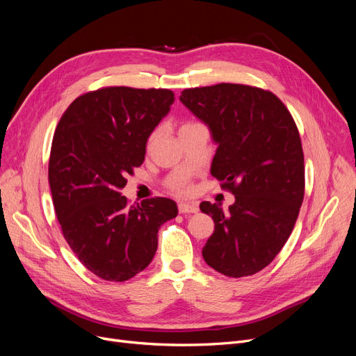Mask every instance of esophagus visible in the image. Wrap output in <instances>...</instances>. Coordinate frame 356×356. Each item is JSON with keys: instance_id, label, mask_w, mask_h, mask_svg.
Listing matches in <instances>:
<instances>
[{"instance_id": "34e87169", "label": "esophagus", "mask_w": 356, "mask_h": 356, "mask_svg": "<svg viewBox=\"0 0 356 356\" xmlns=\"http://www.w3.org/2000/svg\"><path fill=\"white\" fill-rule=\"evenodd\" d=\"M178 211L181 213H196L199 211V207H197V203L181 202V203H178Z\"/></svg>"}]
</instances>
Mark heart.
Wrapping results in <instances>:
<instances>
[{
  "instance_id": "b5f03b06",
  "label": "heart",
  "mask_w": 356,
  "mask_h": 356,
  "mask_svg": "<svg viewBox=\"0 0 356 356\" xmlns=\"http://www.w3.org/2000/svg\"><path fill=\"white\" fill-rule=\"evenodd\" d=\"M193 124H196V123H186V124L181 126V129L193 126ZM156 138H157V134H156V132H153L152 135L148 136L147 148H152V147H153V144H154V141H156ZM172 188H174V190L178 191V193H188V191H190V182H188L187 178H179V179H177L175 182H172Z\"/></svg>"
}]
</instances>
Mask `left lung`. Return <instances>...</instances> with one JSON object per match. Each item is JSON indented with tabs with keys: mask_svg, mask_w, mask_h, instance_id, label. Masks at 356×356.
I'll use <instances>...</instances> for the list:
<instances>
[{
	"mask_svg": "<svg viewBox=\"0 0 356 356\" xmlns=\"http://www.w3.org/2000/svg\"><path fill=\"white\" fill-rule=\"evenodd\" d=\"M179 99L209 126L218 144L211 174L236 199L227 212L218 203H200L215 224L202 255L225 276L255 275L282 250L303 203L297 124L275 93L246 84L186 89Z\"/></svg>",
	"mask_w": 356,
	"mask_h": 356,
	"instance_id": "8db88e82",
	"label": "left lung"
}]
</instances>
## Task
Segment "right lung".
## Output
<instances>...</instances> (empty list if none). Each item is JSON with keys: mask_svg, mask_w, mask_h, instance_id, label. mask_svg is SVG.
<instances>
[{"mask_svg": "<svg viewBox=\"0 0 356 356\" xmlns=\"http://www.w3.org/2000/svg\"><path fill=\"white\" fill-rule=\"evenodd\" d=\"M169 89L111 86L74 99L53 135L49 184L62 234L81 264L124 282L152 263L160 225L178 213L166 197L129 204L126 177L174 104Z\"/></svg>", "mask_w": 356, "mask_h": 356, "instance_id": "obj_1", "label": "right lung"}]
</instances>
